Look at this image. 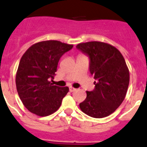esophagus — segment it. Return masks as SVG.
<instances>
[{"label":"esophagus","instance_id":"1","mask_svg":"<svg viewBox=\"0 0 147 147\" xmlns=\"http://www.w3.org/2000/svg\"><path fill=\"white\" fill-rule=\"evenodd\" d=\"M76 90V89L75 88H74V87H72V86H70V92H74Z\"/></svg>","mask_w":147,"mask_h":147}]
</instances>
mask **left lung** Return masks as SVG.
Masks as SVG:
<instances>
[{
  "mask_svg": "<svg viewBox=\"0 0 147 147\" xmlns=\"http://www.w3.org/2000/svg\"><path fill=\"white\" fill-rule=\"evenodd\" d=\"M90 57V71L96 81L93 91H86L80 110L94 118L114 112L124 100L129 83V72L122 53L107 43L90 41L76 47Z\"/></svg>",
  "mask_w": 147,
  "mask_h": 147,
  "instance_id": "obj_1",
  "label": "left lung"
}]
</instances>
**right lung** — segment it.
Returning <instances> with one entry per match:
<instances>
[{
  "label": "right lung",
  "mask_w": 147,
  "mask_h": 147,
  "mask_svg": "<svg viewBox=\"0 0 147 147\" xmlns=\"http://www.w3.org/2000/svg\"><path fill=\"white\" fill-rule=\"evenodd\" d=\"M73 47L58 40H45L33 44L23 54L16 74V86L30 112L46 117L61 107L69 88L55 86L50 80L55 76L60 58Z\"/></svg>",
  "instance_id": "obj_1"
}]
</instances>
